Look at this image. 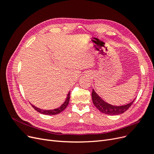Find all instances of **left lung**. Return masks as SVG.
<instances>
[{
  "instance_id": "8db88e82",
  "label": "left lung",
  "mask_w": 154,
  "mask_h": 154,
  "mask_svg": "<svg viewBox=\"0 0 154 154\" xmlns=\"http://www.w3.org/2000/svg\"><path fill=\"white\" fill-rule=\"evenodd\" d=\"M92 99L93 103L96 108L102 113L109 115H119L124 113L127 111L134 103V100L129 103L122 106H115L106 103L102 100L101 97L96 94L94 89H92Z\"/></svg>"
}]
</instances>
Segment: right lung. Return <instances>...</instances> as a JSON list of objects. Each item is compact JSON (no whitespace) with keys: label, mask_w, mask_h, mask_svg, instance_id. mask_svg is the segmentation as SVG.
Instances as JSON below:
<instances>
[{"label":"right lung","mask_w":154,"mask_h":154,"mask_svg":"<svg viewBox=\"0 0 154 154\" xmlns=\"http://www.w3.org/2000/svg\"><path fill=\"white\" fill-rule=\"evenodd\" d=\"M69 100H70V91L69 92L66 99L62 103V105H60L57 109H54L53 110H43V109H40L37 108V107L35 106L34 105H31L32 107H33L35 110H36L37 112H40L41 114H45V115H55V114H58L60 113L63 110H65V109H66L67 106V105L69 103Z\"/></svg>","instance_id":"1"}]
</instances>
